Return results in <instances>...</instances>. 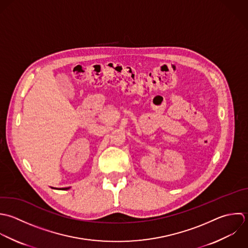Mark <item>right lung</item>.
<instances>
[{
  "mask_svg": "<svg viewBox=\"0 0 248 248\" xmlns=\"http://www.w3.org/2000/svg\"><path fill=\"white\" fill-rule=\"evenodd\" d=\"M63 189H68V187H64V188H63Z\"/></svg>",
  "mask_w": 248,
  "mask_h": 248,
  "instance_id": "1",
  "label": "right lung"
}]
</instances>
